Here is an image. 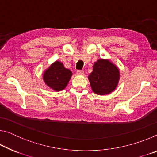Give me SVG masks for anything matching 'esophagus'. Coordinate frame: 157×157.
<instances>
[{"instance_id":"esophagus-1","label":"esophagus","mask_w":157,"mask_h":157,"mask_svg":"<svg viewBox=\"0 0 157 157\" xmlns=\"http://www.w3.org/2000/svg\"><path fill=\"white\" fill-rule=\"evenodd\" d=\"M77 74L79 75H83L84 74V71H82V70H78L77 71Z\"/></svg>"}]
</instances>
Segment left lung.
<instances>
[{"label":"left lung","instance_id":"1","mask_svg":"<svg viewBox=\"0 0 157 157\" xmlns=\"http://www.w3.org/2000/svg\"><path fill=\"white\" fill-rule=\"evenodd\" d=\"M91 89L98 95H106L116 88L119 71L110 62L99 59L94 63L93 72L89 76Z\"/></svg>","mask_w":157,"mask_h":157}]
</instances>
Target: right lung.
Wrapping results in <instances>:
<instances>
[{
	"label": "right lung",
	"mask_w": 157,
	"mask_h": 157,
	"mask_svg": "<svg viewBox=\"0 0 157 157\" xmlns=\"http://www.w3.org/2000/svg\"><path fill=\"white\" fill-rule=\"evenodd\" d=\"M72 72L63 67L59 62H55L45 71L44 79L46 84L55 91H62L67 86Z\"/></svg>",
	"instance_id": "add662e5"
}]
</instances>
